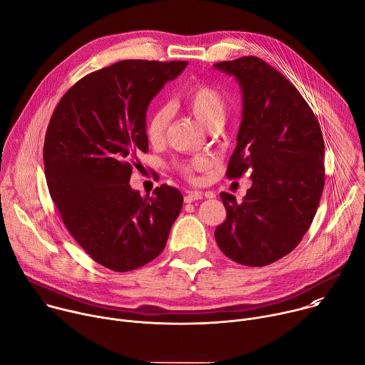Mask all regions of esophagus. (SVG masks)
<instances>
[{"label": "esophagus", "instance_id": "34e87169", "mask_svg": "<svg viewBox=\"0 0 365 365\" xmlns=\"http://www.w3.org/2000/svg\"><path fill=\"white\" fill-rule=\"evenodd\" d=\"M202 197H203V196H202L200 192H187L186 196H185V202H186V203H192V202L199 200V199H202Z\"/></svg>", "mask_w": 365, "mask_h": 365}]
</instances>
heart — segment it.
<instances>
[{
	"label": "heart",
	"instance_id": "obj_1",
	"mask_svg": "<svg viewBox=\"0 0 365 365\" xmlns=\"http://www.w3.org/2000/svg\"><path fill=\"white\" fill-rule=\"evenodd\" d=\"M180 106L189 111L195 118L210 130L220 128L228 115V102L227 98L217 88L197 83L190 86L180 98ZM169 124V111L166 108L155 110L147 120L145 135L150 143L159 144L165 140L166 128ZM211 168V160L205 155H196L193 159L180 162L176 165V169L182 176L189 180L196 179L197 172H203Z\"/></svg>",
	"mask_w": 365,
	"mask_h": 365
}]
</instances>
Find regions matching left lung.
Segmentation results:
<instances>
[{"instance_id": "1", "label": "left lung", "mask_w": 365, "mask_h": 365, "mask_svg": "<svg viewBox=\"0 0 365 365\" xmlns=\"http://www.w3.org/2000/svg\"><path fill=\"white\" fill-rule=\"evenodd\" d=\"M242 92V120L227 176L251 173L242 202L222 192L227 220L215 230L221 251L250 267L293 251L317 214L325 185L324 137L294 85L255 56L214 65Z\"/></svg>"}]
</instances>
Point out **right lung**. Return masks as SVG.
<instances>
[{
  "mask_svg": "<svg viewBox=\"0 0 365 365\" xmlns=\"http://www.w3.org/2000/svg\"><path fill=\"white\" fill-rule=\"evenodd\" d=\"M187 62L121 61L78 81L50 118L43 160L61 218L86 254L114 272L158 257L180 214L183 196L169 185L141 196L130 186L148 151L145 113Z\"/></svg>",
  "mask_w": 365,
  "mask_h": 365,
  "instance_id": "1",
  "label": "right lung"
}]
</instances>
